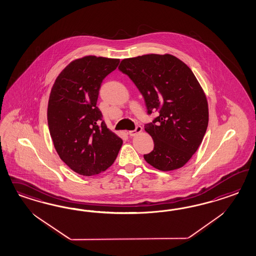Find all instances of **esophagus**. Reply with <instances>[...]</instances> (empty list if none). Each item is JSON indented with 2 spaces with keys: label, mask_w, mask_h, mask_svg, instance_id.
Listing matches in <instances>:
<instances>
[{
  "label": "esophagus",
  "mask_w": 256,
  "mask_h": 256,
  "mask_svg": "<svg viewBox=\"0 0 256 256\" xmlns=\"http://www.w3.org/2000/svg\"><path fill=\"white\" fill-rule=\"evenodd\" d=\"M142 132V126H136V128H135L134 130H130V132H128V134H130V136L134 137V136H136V135L140 134Z\"/></svg>",
  "instance_id": "obj_1"
}]
</instances>
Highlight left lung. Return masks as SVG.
Instances as JSON below:
<instances>
[{"label": "left lung", "mask_w": 256, "mask_h": 256, "mask_svg": "<svg viewBox=\"0 0 256 256\" xmlns=\"http://www.w3.org/2000/svg\"><path fill=\"white\" fill-rule=\"evenodd\" d=\"M118 70L137 86L148 114H160L144 126L154 140V150L144 156L146 162L163 172L183 167L200 146L208 124L206 96L194 72L169 54L126 58Z\"/></svg>", "instance_id": "1"}]
</instances>
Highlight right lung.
Returning <instances> with one entry per match:
<instances>
[{
    "mask_svg": "<svg viewBox=\"0 0 256 256\" xmlns=\"http://www.w3.org/2000/svg\"><path fill=\"white\" fill-rule=\"evenodd\" d=\"M119 59L88 55L56 78L48 103V124L57 154L78 174L92 176L114 162L123 140L110 130L96 106L101 82Z\"/></svg>",
    "mask_w": 256,
    "mask_h": 256,
    "instance_id": "obj_1",
    "label": "right lung"
}]
</instances>
